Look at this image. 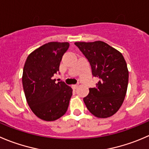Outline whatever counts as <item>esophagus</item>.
<instances>
[{"label": "esophagus", "mask_w": 149, "mask_h": 149, "mask_svg": "<svg viewBox=\"0 0 149 149\" xmlns=\"http://www.w3.org/2000/svg\"><path fill=\"white\" fill-rule=\"evenodd\" d=\"M78 86H79V85H78V84H74V85H72V87H73V89H76V88L78 87Z\"/></svg>", "instance_id": "34e87169"}]
</instances>
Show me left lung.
<instances>
[{"instance_id":"1","label":"left lung","mask_w":149,"mask_h":149,"mask_svg":"<svg viewBox=\"0 0 149 149\" xmlns=\"http://www.w3.org/2000/svg\"><path fill=\"white\" fill-rule=\"evenodd\" d=\"M75 45L89 61L92 76L99 80L84 97L86 108L96 117L113 116L122 106L127 89L129 72L123 55L103 41Z\"/></svg>"}]
</instances>
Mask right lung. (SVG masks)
Masks as SVG:
<instances>
[{"label":"right lung","instance_id":"add662e5","mask_svg":"<svg viewBox=\"0 0 149 149\" xmlns=\"http://www.w3.org/2000/svg\"><path fill=\"white\" fill-rule=\"evenodd\" d=\"M68 48V42H49L29 54L24 63L22 85L27 104L44 121L57 120L68 108L71 87L53 79Z\"/></svg>","mask_w":149,"mask_h":149}]
</instances>
